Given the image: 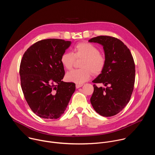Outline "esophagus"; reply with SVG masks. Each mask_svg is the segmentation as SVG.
<instances>
[{"instance_id": "esophagus-1", "label": "esophagus", "mask_w": 155, "mask_h": 155, "mask_svg": "<svg viewBox=\"0 0 155 155\" xmlns=\"http://www.w3.org/2000/svg\"><path fill=\"white\" fill-rule=\"evenodd\" d=\"M83 86V84H76V85H75V86H76V88L77 89H78V88H79V87H81Z\"/></svg>"}]
</instances>
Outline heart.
<instances>
[{
  "label": "heart",
  "instance_id": "1",
  "mask_svg": "<svg viewBox=\"0 0 155 155\" xmlns=\"http://www.w3.org/2000/svg\"><path fill=\"white\" fill-rule=\"evenodd\" d=\"M77 59H83L81 69H74L65 75V80L68 82L83 84L89 80L92 72L100 74L105 64V58L99 53V49L90 43H80L74 47L73 52H65L61 58V62L66 69H71Z\"/></svg>",
  "mask_w": 155,
  "mask_h": 155
}]
</instances>
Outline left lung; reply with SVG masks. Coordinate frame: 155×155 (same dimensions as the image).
<instances>
[{
  "label": "left lung",
  "mask_w": 155,
  "mask_h": 155,
  "mask_svg": "<svg viewBox=\"0 0 155 155\" xmlns=\"http://www.w3.org/2000/svg\"><path fill=\"white\" fill-rule=\"evenodd\" d=\"M88 41L103 47L105 64L93 82L107 86L98 87L94 84L90 101L99 115L112 117L120 112L130 100L135 81L134 61L129 48L117 38L101 35Z\"/></svg>",
  "instance_id": "left-lung-1"
}]
</instances>
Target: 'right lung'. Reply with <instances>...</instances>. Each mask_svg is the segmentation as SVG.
Wrapping results in <instances>:
<instances>
[{"label": "right lung", "mask_w": 155, "mask_h": 155, "mask_svg": "<svg viewBox=\"0 0 155 155\" xmlns=\"http://www.w3.org/2000/svg\"><path fill=\"white\" fill-rule=\"evenodd\" d=\"M71 41L49 38L34 43L22 58L19 75L25 97L33 112L42 118L57 119L67 108L75 84L62 81V54Z\"/></svg>", "instance_id": "add662e5"}]
</instances>
